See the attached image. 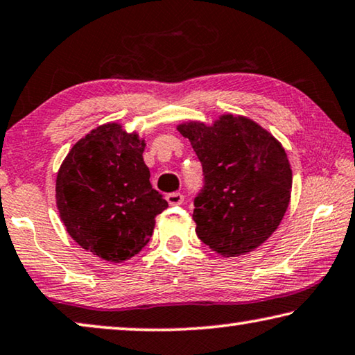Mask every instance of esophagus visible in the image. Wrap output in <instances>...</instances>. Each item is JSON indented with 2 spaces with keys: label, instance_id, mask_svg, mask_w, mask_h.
Returning a JSON list of instances; mask_svg holds the SVG:
<instances>
[{
  "label": "esophagus",
  "instance_id": "34e87169",
  "mask_svg": "<svg viewBox=\"0 0 355 355\" xmlns=\"http://www.w3.org/2000/svg\"><path fill=\"white\" fill-rule=\"evenodd\" d=\"M166 201L170 203L171 206H179L184 203V195L179 193V192H173V193H168L166 195Z\"/></svg>",
  "mask_w": 355,
  "mask_h": 355
}]
</instances>
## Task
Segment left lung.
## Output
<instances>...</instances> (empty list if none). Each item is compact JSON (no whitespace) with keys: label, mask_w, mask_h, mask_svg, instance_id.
<instances>
[{"label":"left lung","mask_w":355,"mask_h":355,"mask_svg":"<svg viewBox=\"0 0 355 355\" xmlns=\"http://www.w3.org/2000/svg\"><path fill=\"white\" fill-rule=\"evenodd\" d=\"M203 166L196 193V234L223 257H238L268 239L284 217L292 170L282 146L246 117L222 116L212 127H178Z\"/></svg>","instance_id":"1"}]
</instances>
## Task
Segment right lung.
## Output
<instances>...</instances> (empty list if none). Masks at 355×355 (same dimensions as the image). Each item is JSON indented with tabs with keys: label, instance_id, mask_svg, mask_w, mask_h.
Returning <instances> with one entry per match:
<instances>
[{
	"label": "right lung",
	"instance_id": "right-lung-1",
	"mask_svg": "<svg viewBox=\"0 0 355 355\" xmlns=\"http://www.w3.org/2000/svg\"><path fill=\"white\" fill-rule=\"evenodd\" d=\"M144 146L121 125H101L73 146L57 174V206L69 236L112 263L138 254L168 208L152 189Z\"/></svg>",
	"mask_w": 355,
	"mask_h": 355
}]
</instances>
